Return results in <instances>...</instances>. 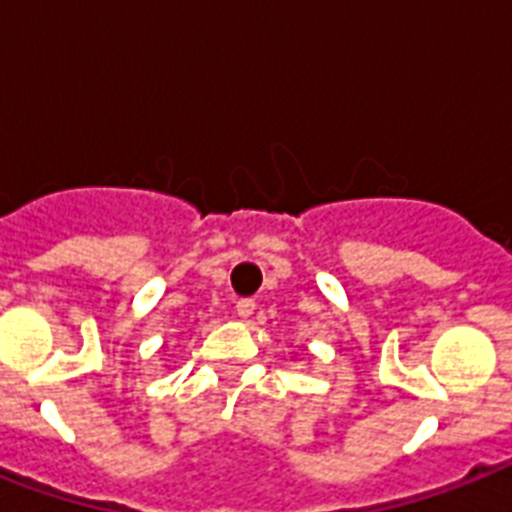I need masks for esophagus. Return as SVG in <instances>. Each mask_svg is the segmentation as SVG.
<instances>
[{"mask_svg": "<svg viewBox=\"0 0 512 512\" xmlns=\"http://www.w3.org/2000/svg\"><path fill=\"white\" fill-rule=\"evenodd\" d=\"M236 313H239V319H249L255 313V300L252 297H241L239 303H236Z\"/></svg>", "mask_w": 512, "mask_h": 512, "instance_id": "obj_1", "label": "esophagus"}]
</instances>
